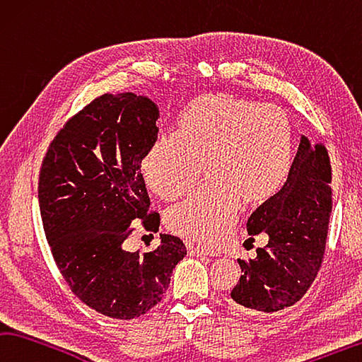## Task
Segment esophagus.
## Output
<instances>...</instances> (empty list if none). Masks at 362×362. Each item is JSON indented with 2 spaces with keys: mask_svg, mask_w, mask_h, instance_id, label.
I'll return each mask as SVG.
<instances>
[{
  "mask_svg": "<svg viewBox=\"0 0 362 362\" xmlns=\"http://www.w3.org/2000/svg\"><path fill=\"white\" fill-rule=\"evenodd\" d=\"M187 248H189V255L191 256H214L213 251H208L205 248H202V246H195L189 243Z\"/></svg>",
  "mask_w": 362,
  "mask_h": 362,
  "instance_id": "1",
  "label": "esophagus"
}]
</instances>
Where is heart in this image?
Returning <instances> with one entry per match:
<instances>
[{"mask_svg":"<svg viewBox=\"0 0 362 362\" xmlns=\"http://www.w3.org/2000/svg\"><path fill=\"white\" fill-rule=\"evenodd\" d=\"M294 129L280 106L227 93H202L176 117V132L158 136L141 170L162 199H176L195 186L202 163L206 185L167 211L171 232L205 245L229 233L242 205H261L288 180Z\"/></svg>","mask_w":362,"mask_h":362,"instance_id":"heart-1","label":"heart"}]
</instances>
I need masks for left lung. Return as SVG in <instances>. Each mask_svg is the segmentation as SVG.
Returning a JSON list of instances; mask_svg holds the SVG:
<instances>
[{
  "label": "left lung",
  "instance_id": "left-lung-1",
  "mask_svg": "<svg viewBox=\"0 0 362 362\" xmlns=\"http://www.w3.org/2000/svg\"><path fill=\"white\" fill-rule=\"evenodd\" d=\"M332 168L325 144L302 136L288 180L251 214L255 240L269 235L250 261L238 259L242 276L230 297L246 313H275L299 302L318 275L332 211Z\"/></svg>",
  "mask_w": 362,
  "mask_h": 362
}]
</instances>
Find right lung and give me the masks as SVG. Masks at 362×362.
<instances>
[{
    "label": "right lung",
    "instance_id": "1",
    "mask_svg": "<svg viewBox=\"0 0 362 362\" xmlns=\"http://www.w3.org/2000/svg\"><path fill=\"white\" fill-rule=\"evenodd\" d=\"M154 101L132 92L105 93L62 127L42 158L37 199L54 261L69 289L95 312L133 320L162 300L182 240L160 235L151 252H130L125 240L149 211L143 157L157 139Z\"/></svg>",
    "mask_w": 362,
    "mask_h": 362
}]
</instances>
